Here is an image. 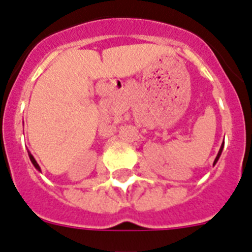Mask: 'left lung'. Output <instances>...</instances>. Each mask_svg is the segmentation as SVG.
I'll return each mask as SVG.
<instances>
[{
    "instance_id": "obj_1",
    "label": "left lung",
    "mask_w": 252,
    "mask_h": 252,
    "mask_svg": "<svg viewBox=\"0 0 252 252\" xmlns=\"http://www.w3.org/2000/svg\"><path fill=\"white\" fill-rule=\"evenodd\" d=\"M222 148H223V143H222V146H221V148H220V151H219V153H217V157H216V159H215V162H214V164L215 163L217 162V160H219V158H220V156H221V153H222Z\"/></svg>"
}]
</instances>
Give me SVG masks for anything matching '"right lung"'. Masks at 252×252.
Returning a JSON list of instances; mask_svg holds the SVG:
<instances>
[{"instance_id": "add662e5", "label": "right lung", "mask_w": 252, "mask_h": 252, "mask_svg": "<svg viewBox=\"0 0 252 252\" xmlns=\"http://www.w3.org/2000/svg\"><path fill=\"white\" fill-rule=\"evenodd\" d=\"M29 157H30V160H31V162H32V164L35 165V168L37 169V171H41V169H40V167H38L37 162H36V160H35V158H33V156H32V154L30 153V152H29Z\"/></svg>"}]
</instances>
